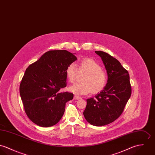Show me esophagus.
Returning a JSON list of instances; mask_svg holds the SVG:
<instances>
[{
	"label": "esophagus",
	"instance_id": "34e87169",
	"mask_svg": "<svg viewBox=\"0 0 155 155\" xmlns=\"http://www.w3.org/2000/svg\"><path fill=\"white\" fill-rule=\"evenodd\" d=\"M81 99V97L78 96H77V95H75L74 97V99H75V100H79V99Z\"/></svg>",
	"mask_w": 155,
	"mask_h": 155
}]
</instances>
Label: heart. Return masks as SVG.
<instances>
[{"mask_svg": "<svg viewBox=\"0 0 155 155\" xmlns=\"http://www.w3.org/2000/svg\"><path fill=\"white\" fill-rule=\"evenodd\" d=\"M80 71L86 72L81 83H74L69 87V90L76 95H86L91 91L97 93L101 91L107 83V75L102 69L101 65L91 58H84L78 62ZM77 67L71 63L66 68V77L69 82H74L77 74Z\"/></svg>", "mask_w": 155, "mask_h": 155, "instance_id": "b5f03b06", "label": "heart"}]
</instances>
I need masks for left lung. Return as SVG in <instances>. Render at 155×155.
I'll use <instances>...</instances> for the list:
<instances>
[{
  "instance_id": "1",
  "label": "left lung",
  "mask_w": 155,
  "mask_h": 155,
  "mask_svg": "<svg viewBox=\"0 0 155 155\" xmlns=\"http://www.w3.org/2000/svg\"><path fill=\"white\" fill-rule=\"evenodd\" d=\"M102 59L107 74V83L94 97L87 99L83 115L91 125H107L120 117L131 94L128 71L115 58L102 51H95Z\"/></svg>"
}]
</instances>
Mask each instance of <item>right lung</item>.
Returning <instances> with one entry per match:
<instances>
[{"label": "right lung", "instance_id": "right-lung-1", "mask_svg": "<svg viewBox=\"0 0 155 155\" xmlns=\"http://www.w3.org/2000/svg\"><path fill=\"white\" fill-rule=\"evenodd\" d=\"M77 59L66 50L50 51L26 69L19 93L27 115L36 125L52 127L62 118L74 95L60 90L67 86V67Z\"/></svg>", "mask_w": 155, "mask_h": 155}]
</instances>
